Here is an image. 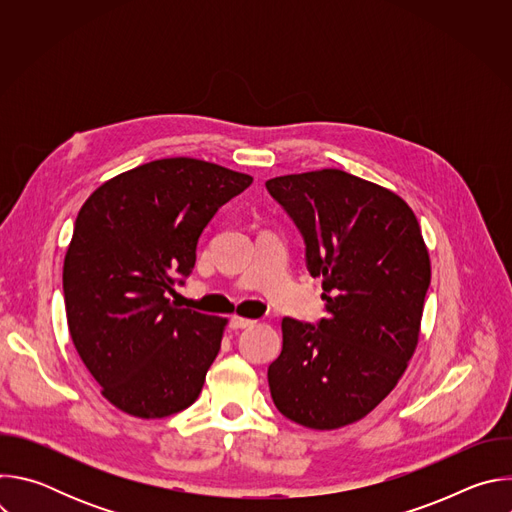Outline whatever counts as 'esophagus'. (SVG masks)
Wrapping results in <instances>:
<instances>
[{
  "instance_id": "esophagus-1",
  "label": "esophagus",
  "mask_w": 512,
  "mask_h": 512,
  "mask_svg": "<svg viewBox=\"0 0 512 512\" xmlns=\"http://www.w3.org/2000/svg\"><path fill=\"white\" fill-rule=\"evenodd\" d=\"M253 324H255V320H251V318H243V316H233L231 318L233 328H251Z\"/></svg>"
}]
</instances>
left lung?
Masks as SVG:
<instances>
[{
	"instance_id": "obj_1",
	"label": "left lung",
	"mask_w": 512,
	"mask_h": 512,
	"mask_svg": "<svg viewBox=\"0 0 512 512\" xmlns=\"http://www.w3.org/2000/svg\"><path fill=\"white\" fill-rule=\"evenodd\" d=\"M322 275L326 318H283V348L269 364L275 407L310 429H336L371 413L397 385L419 340L431 281L413 210L395 192L318 170L265 182Z\"/></svg>"
}]
</instances>
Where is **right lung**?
Returning a JSON list of instances; mask_svg holds the SVG:
<instances>
[{"label":"right lung","instance_id":"right-lung-1","mask_svg":"<svg viewBox=\"0 0 512 512\" xmlns=\"http://www.w3.org/2000/svg\"><path fill=\"white\" fill-rule=\"evenodd\" d=\"M251 182L210 162L166 158L111 178L79 210L62 269L66 320L117 409L160 419L198 399L227 320L168 296L192 273L210 218Z\"/></svg>","mask_w":512,"mask_h":512}]
</instances>
